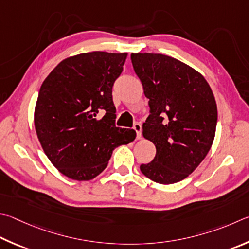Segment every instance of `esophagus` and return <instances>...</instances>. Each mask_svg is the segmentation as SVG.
<instances>
[{"mask_svg": "<svg viewBox=\"0 0 249 249\" xmlns=\"http://www.w3.org/2000/svg\"><path fill=\"white\" fill-rule=\"evenodd\" d=\"M134 129H135V132H136V134H137V139H140L142 138V124L140 123H135L134 124Z\"/></svg>", "mask_w": 249, "mask_h": 249, "instance_id": "obj_1", "label": "esophagus"}]
</instances>
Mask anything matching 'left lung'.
I'll return each mask as SVG.
<instances>
[{"instance_id": "obj_1", "label": "left lung", "mask_w": 249, "mask_h": 249, "mask_svg": "<svg viewBox=\"0 0 249 249\" xmlns=\"http://www.w3.org/2000/svg\"><path fill=\"white\" fill-rule=\"evenodd\" d=\"M130 60L150 107L142 135L157 149L140 171L156 183H178L201 163L213 142L214 96L201 74L174 57L132 53Z\"/></svg>"}]
</instances>
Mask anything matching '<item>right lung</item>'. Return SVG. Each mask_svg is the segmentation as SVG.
<instances>
[{
	"label": "right lung",
	"instance_id": "1",
	"mask_svg": "<svg viewBox=\"0 0 249 249\" xmlns=\"http://www.w3.org/2000/svg\"><path fill=\"white\" fill-rule=\"evenodd\" d=\"M126 56L101 51L71 56L41 85L36 132L49 160L67 178L92 179L107 168L116 147L136 138L134 129L115 125L112 88Z\"/></svg>",
	"mask_w": 249,
	"mask_h": 249
}]
</instances>
